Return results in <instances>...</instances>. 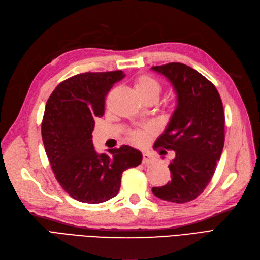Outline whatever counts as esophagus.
<instances>
[{
    "mask_svg": "<svg viewBox=\"0 0 260 260\" xmlns=\"http://www.w3.org/2000/svg\"><path fill=\"white\" fill-rule=\"evenodd\" d=\"M142 162L144 165H149V164L153 162V158H151V156L149 154L144 153V154H143V161H142Z\"/></svg>",
    "mask_w": 260,
    "mask_h": 260,
    "instance_id": "esophagus-1",
    "label": "esophagus"
}]
</instances>
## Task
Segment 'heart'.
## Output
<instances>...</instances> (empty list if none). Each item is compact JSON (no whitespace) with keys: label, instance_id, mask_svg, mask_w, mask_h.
Returning <instances> with one entry per match:
<instances>
[{"label":"heart","instance_id":"heart-1","mask_svg":"<svg viewBox=\"0 0 260 260\" xmlns=\"http://www.w3.org/2000/svg\"><path fill=\"white\" fill-rule=\"evenodd\" d=\"M133 85L142 101L150 99L157 101L161 92H162V85H161L159 80L154 76H150L147 74H142L136 77ZM150 136L151 131L149 129L134 130L131 131L129 134V137L134 144L140 146L147 144L150 140Z\"/></svg>","mask_w":260,"mask_h":260}]
</instances>
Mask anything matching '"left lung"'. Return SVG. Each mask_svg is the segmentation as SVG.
I'll use <instances>...</instances> for the list:
<instances>
[{"instance_id": "left-lung-1", "label": "left lung", "mask_w": 260, "mask_h": 260, "mask_svg": "<svg viewBox=\"0 0 260 260\" xmlns=\"http://www.w3.org/2000/svg\"><path fill=\"white\" fill-rule=\"evenodd\" d=\"M173 86L177 104L155 148L174 150L171 182L153 187L158 198L189 202L211 182L225 142V113L217 89L192 68L178 62L153 67ZM166 150H160V155Z\"/></svg>"}]
</instances>
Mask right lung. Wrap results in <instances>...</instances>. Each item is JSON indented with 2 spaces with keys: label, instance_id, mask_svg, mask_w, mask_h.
<instances>
[{
  "label": "right lung",
  "instance_id": "obj_1",
  "mask_svg": "<svg viewBox=\"0 0 260 260\" xmlns=\"http://www.w3.org/2000/svg\"><path fill=\"white\" fill-rule=\"evenodd\" d=\"M122 71L87 72L60 83L45 106L42 138L58 183L75 200L101 203L118 193L124 170L138 167L142 153L128 145L98 154L94 119L104 114L105 96Z\"/></svg>",
  "mask_w": 260,
  "mask_h": 260
}]
</instances>
